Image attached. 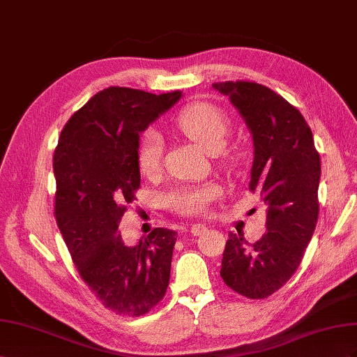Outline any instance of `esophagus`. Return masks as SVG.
Here are the masks:
<instances>
[{
  "instance_id": "esophagus-1",
  "label": "esophagus",
  "mask_w": 357,
  "mask_h": 357,
  "mask_svg": "<svg viewBox=\"0 0 357 357\" xmlns=\"http://www.w3.org/2000/svg\"><path fill=\"white\" fill-rule=\"evenodd\" d=\"M190 231H191L195 236H199V235H202V233L206 231V226H205V224H192Z\"/></svg>"
}]
</instances>
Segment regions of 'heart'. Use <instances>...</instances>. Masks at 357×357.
Returning <instances> with one entry per match:
<instances>
[{"label": "heart", "mask_w": 357, "mask_h": 357, "mask_svg": "<svg viewBox=\"0 0 357 357\" xmlns=\"http://www.w3.org/2000/svg\"><path fill=\"white\" fill-rule=\"evenodd\" d=\"M173 126L182 135L215 154H222V144L229 131V118L224 112L211 103H192L185 106L173 119ZM136 160L139 170L144 175L158 172L162 160V142L154 130H148L142 136ZM220 196V187L213 182L200 185L179 187L165 197L169 209L181 215H199L203 213L212 200Z\"/></svg>", "instance_id": "b5f03b06"}]
</instances>
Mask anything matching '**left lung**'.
<instances>
[{"mask_svg": "<svg viewBox=\"0 0 357 357\" xmlns=\"http://www.w3.org/2000/svg\"><path fill=\"white\" fill-rule=\"evenodd\" d=\"M227 96L254 140L250 191L266 203V233L254 243L230 233L220 275L233 291L264 299L296 272L319 218L320 155L301 112L250 80L212 85Z\"/></svg>", "mask_w": 357, "mask_h": 357, "instance_id": "1", "label": "left lung"}]
</instances>
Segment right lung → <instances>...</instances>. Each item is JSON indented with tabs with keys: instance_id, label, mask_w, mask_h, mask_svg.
Here are the masks:
<instances>
[{
	"instance_id": "1",
	"label": "right lung",
	"mask_w": 357,
	"mask_h": 357,
	"mask_svg": "<svg viewBox=\"0 0 357 357\" xmlns=\"http://www.w3.org/2000/svg\"><path fill=\"white\" fill-rule=\"evenodd\" d=\"M109 86L75 112L54 152L55 218L75 266L105 308L128 317L165 298L175 230L157 227L127 247L118 231L136 200L139 135L181 98Z\"/></svg>"
}]
</instances>
